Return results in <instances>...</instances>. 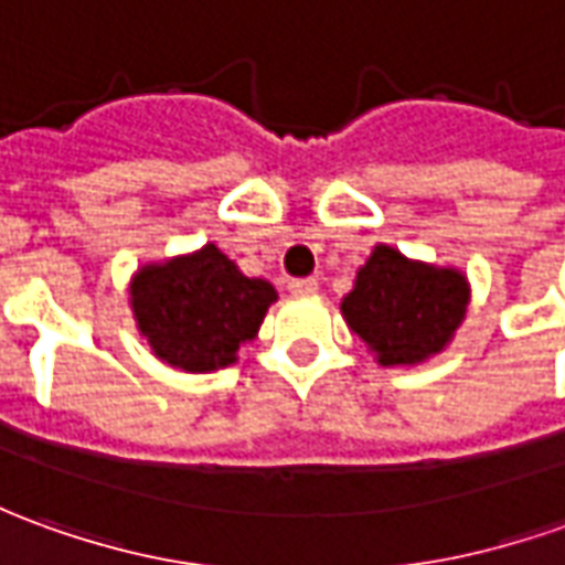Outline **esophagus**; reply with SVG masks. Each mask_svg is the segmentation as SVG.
I'll list each match as a JSON object with an SVG mask.
<instances>
[{
	"mask_svg": "<svg viewBox=\"0 0 565 565\" xmlns=\"http://www.w3.org/2000/svg\"><path fill=\"white\" fill-rule=\"evenodd\" d=\"M290 294L315 296L318 294V281H315V278H296V281H290Z\"/></svg>",
	"mask_w": 565,
	"mask_h": 565,
	"instance_id": "34e87169",
	"label": "esophagus"
}]
</instances>
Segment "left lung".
<instances>
[{"instance_id":"1","label":"left lung","mask_w":565,"mask_h":565,"mask_svg":"<svg viewBox=\"0 0 565 565\" xmlns=\"http://www.w3.org/2000/svg\"><path fill=\"white\" fill-rule=\"evenodd\" d=\"M468 302L471 284L461 269L409 259L392 244H376L339 309L376 364L416 366L452 342Z\"/></svg>"}]
</instances>
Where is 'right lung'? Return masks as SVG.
Returning a JSON list of instances; mask_svg holds the SVG:
<instances>
[{
    "instance_id": "1",
    "label": "right lung",
    "mask_w": 565,
    "mask_h": 565,
    "mask_svg": "<svg viewBox=\"0 0 565 565\" xmlns=\"http://www.w3.org/2000/svg\"><path fill=\"white\" fill-rule=\"evenodd\" d=\"M278 290L247 278L216 244L143 263L128 284L134 321L161 364L183 373H214L254 342Z\"/></svg>"
}]
</instances>
